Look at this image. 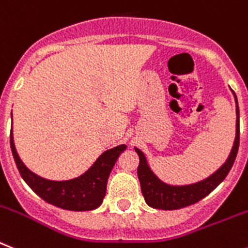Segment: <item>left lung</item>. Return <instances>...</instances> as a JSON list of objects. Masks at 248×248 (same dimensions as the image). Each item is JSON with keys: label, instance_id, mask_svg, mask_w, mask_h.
I'll list each match as a JSON object with an SVG mask.
<instances>
[{"label": "left lung", "instance_id": "left-lung-1", "mask_svg": "<svg viewBox=\"0 0 248 248\" xmlns=\"http://www.w3.org/2000/svg\"><path fill=\"white\" fill-rule=\"evenodd\" d=\"M236 101V137L232 150L230 155L224 161V164L219 169L209 175L208 178L203 179L201 182L193 183L186 185H171L166 184L163 180H160L155 175V172L149 166L147 159L145 154L140 149L135 147V151L140 157V164L137 168V175L141 184V191H142L143 198L147 205L155 208V209H163V211H174L180 208L188 207L194 204L209 193L217 188L220 183L223 182L227 174L230 172L231 168L233 165L236 160L237 151L240 146V127H238V121H240V109H238V102L234 94Z\"/></svg>", "mask_w": 248, "mask_h": 248}]
</instances>
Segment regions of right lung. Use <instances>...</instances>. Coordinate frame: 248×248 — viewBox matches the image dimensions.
Returning a JSON list of instances; mask_svg holds the SVG:
<instances>
[{
  "label": "right lung",
  "mask_w": 248,
  "mask_h": 248,
  "mask_svg": "<svg viewBox=\"0 0 248 248\" xmlns=\"http://www.w3.org/2000/svg\"><path fill=\"white\" fill-rule=\"evenodd\" d=\"M10 145L15 163L26 184L50 204L76 212L93 211L102 204L107 189L108 176L118 156L127 147L126 145H118L113 149L107 150L84 174L78 178L57 182L41 178L28 169V166L22 163L16 151L12 130L10 134Z\"/></svg>",
  "instance_id": "1"
}]
</instances>
